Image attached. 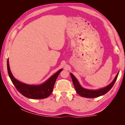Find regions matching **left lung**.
Instances as JSON below:
<instances>
[{"label": "left lung", "mask_w": 125, "mask_h": 125, "mask_svg": "<svg viewBox=\"0 0 125 125\" xmlns=\"http://www.w3.org/2000/svg\"><path fill=\"white\" fill-rule=\"evenodd\" d=\"M118 73H118L117 74L114 80L113 81V82L110 84H109L108 85L105 87L104 88L97 90H91L83 88L80 85V84H79V83L77 80V79L75 78L74 75L72 73H70V75L71 77L72 80H73V82L75 90L79 95H80L81 96L86 98H94L103 95L104 94L107 93L112 88L113 85H114L117 80V78L118 77Z\"/></svg>", "instance_id": "obj_1"}]
</instances>
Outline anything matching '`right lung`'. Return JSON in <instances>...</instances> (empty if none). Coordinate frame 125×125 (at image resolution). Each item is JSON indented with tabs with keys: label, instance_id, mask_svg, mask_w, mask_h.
Wrapping results in <instances>:
<instances>
[{
	"label": "right lung",
	"instance_id": "obj_1",
	"mask_svg": "<svg viewBox=\"0 0 125 125\" xmlns=\"http://www.w3.org/2000/svg\"><path fill=\"white\" fill-rule=\"evenodd\" d=\"M7 69L9 77L17 90L22 95L32 99H43L50 96L53 90L55 81L62 69H60L42 84L31 85L22 83L15 79L10 70L9 60H7Z\"/></svg>",
	"mask_w": 125,
	"mask_h": 125
}]
</instances>
